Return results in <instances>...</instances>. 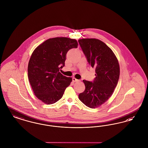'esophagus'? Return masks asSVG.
Segmentation results:
<instances>
[{
  "label": "esophagus",
  "mask_w": 148,
  "mask_h": 148,
  "mask_svg": "<svg viewBox=\"0 0 148 148\" xmlns=\"http://www.w3.org/2000/svg\"><path fill=\"white\" fill-rule=\"evenodd\" d=\"M78 81V79H76V78H75V77H73L72 78V81L73 82H77V81Z\"/></svg>",
  "instance_id": "obj_1"
}]
</instances>
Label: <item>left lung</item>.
Masks as SVG:
<instances>
[{"label":"left lung","instance_id":"obj_1","mask_svg":"<svg viewBox=\"0 0 148 148\" xmlns=\"http://www.w3.org/2000/svg\"><path fill=\"white\" fill-rule=\"evenodd\" d=\"M78 43L96 73L92 82L83 80L85 90L78 97L86 106L96 108L108 100L114 92L120 76L119 64L112 51L100 40L79 39Z\"/></svg>","mask_w":148,"mask_h":148}]
</instances>
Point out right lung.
I'll list each match as a JSON object with an SVG mask.
<instances>
[{
  "label": "right lung",
  "instance_id": "right-lung-1",
  "mask_svg": "<svg viewBox=\"0 0 148 148\" xmlns=\"http://www.w3.org/2000/svg\"><path fill=\"white\" fill-rule=\"evenodd\" d=\"M76 40L66 37L47 39L32 54L28 76L35 96L46 104L60 100L72 78L60 72L65 64L67 52L77 48Z\"/></svg>",
  "mask_w": 148,
  "mask_h": 148
}]
</instances>
